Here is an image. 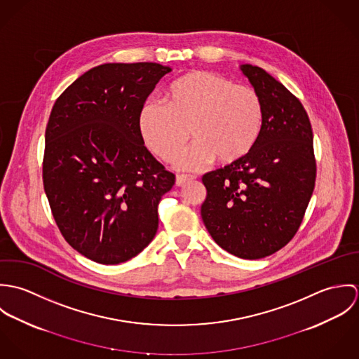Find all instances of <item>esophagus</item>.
Masks as SVG:
<instances>
[{"label":"esophagus","mask_w":359,"mask_h":359,"mask_svg":"<svg viewBox=\"0 0 359 359\" xmlns=\"http://www.w3.org/2000/svg\"><path fill=\"white\" fill-rule=\"evenodd\" d=\"M192 180H195V177H194V175L180 174V175H177V178H175V184H177V187H182L184 184H187L188 181H192Z\"/></svg>","instance_id":"esophagus-1"}]
</instances>
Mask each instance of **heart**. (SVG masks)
Returning a JSON list of instances; mask_svg holds the SVG:
<instances>
[{"label":"heart","mask_w":359,"mask_h":359,"mask_svg":"<svg viewBox=\"0 0 359 359\" xmlns=\"http://www.w3.org/2000/svg\"><path fill=\"white\" fill-rule=\"evenodd\" d=\"M264 106L250 86L207 70H195L172 81L167 104L149 101L138 116L145 145L170 161L191 135L195 142L174 160L181 170H198L214 160L226 165L252 152L261 134Z\"/></svg>","instance_id":"heart-1"}]
</instances>
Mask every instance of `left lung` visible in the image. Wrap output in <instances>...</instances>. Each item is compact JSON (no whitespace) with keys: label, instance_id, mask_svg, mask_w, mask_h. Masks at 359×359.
I'll return each mask as SVG.
<instances>
[{"label":"left lung","instance_id":"8db88e82","mask_svg":"<svg viewBox=\"0 0 359 359\" xmlns=\"http://www.w3.org/2000/svg\"><path fill=\"white\" fill-rule=\"evenodd\" d=\"M261 97L264 121L252 152L203 175L201 212L214 242L257 259L286 246L303 221L315 187L313 135L302 102L264 69L242 65Z\"/></svg>","mask_w":359,"mask_h":359}]
</instances>
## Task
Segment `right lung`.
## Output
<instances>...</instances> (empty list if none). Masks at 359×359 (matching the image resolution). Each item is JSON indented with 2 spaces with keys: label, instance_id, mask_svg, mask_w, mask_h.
I'll return each mask as SVG.
<instances>
[{
  "label": "right lung",
  "instance_id": "right-lung-1",
  "mask_svg": "<svg viewBox=\"0 0 359 359\" xmlns=\"http://www.w3.org/2000/svg\"><path fill=\"white\" fill-rule=\"evenodd\" d=\"M170 72L154 62L100 65L52 107L44 191L65 241L95 262H124L157 232V205L175 175L144 145L138 116Z\"/></svg>",
  "mask_w": 359,
  "mask_h": 359
}]
</instances>
